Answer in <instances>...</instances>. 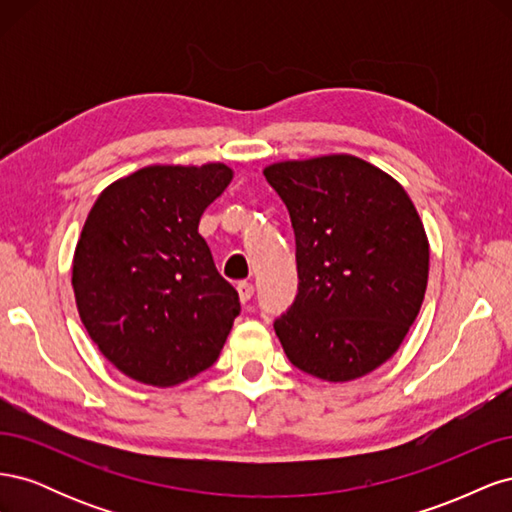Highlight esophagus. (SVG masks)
Masks as SVG:
<instances>
[{
	"label": "esophagus",
	"mask_w": 512,
	"mask_h": 512,
	"mask_svg": "<svg viewBox=\"0 0 512 512\" xmlns=\"http://www.w3.org/2000/svg\"><path fill=\"white\" fill-rule=\"evenodd\" d=\"M237 292H239V301H241V303H247V301L252 299L254 286H252V284H247V282H241V284L237 286Z\"/></svg>",
	"instance_id": "esophagus-1"
}]
</instances>
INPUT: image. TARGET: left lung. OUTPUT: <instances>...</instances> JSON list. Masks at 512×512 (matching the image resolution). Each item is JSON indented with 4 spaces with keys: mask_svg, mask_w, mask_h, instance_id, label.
<instances>
[{
    "mask_svg": "<svg viewBox=\"0 0 512 512\" xmlns=\"http://www.w3.org/2000/svg\"><path fill=\"white\" fill-rule=\"evenodd\" d=\"M297 239L299 292L275 333L292 365L363 378L399 350L427 290L429 239L397 179L350 153L265 166Z\"/></svg>",
    "mask_w": 512,
    "mask_h": 512,
    "instance_id": "1",
    "label": "left lung"
}]
</instances>
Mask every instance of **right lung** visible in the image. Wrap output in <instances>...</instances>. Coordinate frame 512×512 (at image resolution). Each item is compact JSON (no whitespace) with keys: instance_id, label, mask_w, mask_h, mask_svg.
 Listing matches in <instances>:
<instances>
[{"instance_id":"add662e5","label":"right lung","mask_w":512,"mask_h":512,"mask_svg":"<svg viewBox=\"0 0 512 512\" xmlns=\"http://www.w3.org/2000/svg\"><path fill=\"white\" fill-rule=\"evenodd\" d=\"M222 162L151 164L104 188L72 258L76 309L121 374L175 386L218 359L239 294L198 235L200 215L232 181Z\"/></svg>"}]
</instances>
